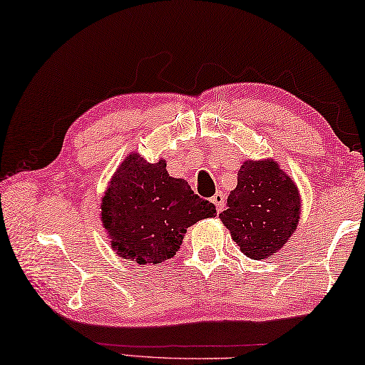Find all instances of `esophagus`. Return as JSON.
Masks as SVG:
<instances>
[{
    "label": "esophagus",
    "instance_id": "1",
    "mask_svg": "<svg viewBox=\"0 0 365 365\" xmlns=\"http://www.w3.org/2000/svg\"><path fill=\"white\" fill-rule=\"evenodd\" d=\"M212 202L217 207V212H222L223 207H225V194L222 190H218V192H215V195L212 197Z\"/></svg>",
    "mask_w": 365,
    "mask_h": 365
}]
</instances>
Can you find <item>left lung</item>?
I'll return each mask as SVG.
<instances>
[{
	"mask_svg": "<svg viewBox=\"0 0 365 365\" xmlns=\"http://www.w3.org/2000/svg\"><path fill=\"white\" fill-rule=\"evenodd\" d=\"M299 215L301 197L294 181L277 161L267 158L244 161L220 220L244 255L262 260L284 246Z\"/></svg>",
	"mask_w": 365,
	"mask_h": 365,
	"instance_id": "obj_1",
	"label": "left lung"
}]
</instances>
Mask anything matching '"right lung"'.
<instances>
[{
    "label": "right lung",
    "mask_w": 365,
    "mask_h": 365,
    "mask_svg": "<svg viewBox=\"0 0 365 365\" xmlns=\"http://www.w3.org/2000/svg\"><path fill=\"white\" fill-rule=\"evenodd\" d=\"M100 208L113 250L140 265L175 257L189 226L217 213L186 179L168 175L165 160L148 163L135 152L118 166Z\"/></svg>",
    "instance_id": "add662e5"
}]
</instances>
